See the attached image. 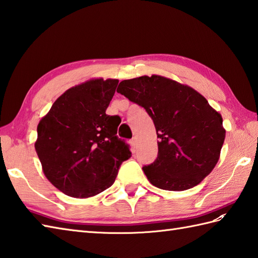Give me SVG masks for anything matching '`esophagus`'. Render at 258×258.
Listing matches in <instances>:
<instances>
[{
  "label": "esophagus",
  "mask_w": 258,
  "mask_h": 258,
  "mask_svg": "<svg viewBox=\"0 0 258 258\" xmlns=\"http://www.w3.org/2000/svg\"><path fill=\"white\" fill-rule=\"evenodd\" d=\"M131 145H132V147H133V149L135 150V147L138 146V139H136V138H133L132 140H131Z\"/></svg>",
  "instance_id": "obj_1"
}]
</instances>
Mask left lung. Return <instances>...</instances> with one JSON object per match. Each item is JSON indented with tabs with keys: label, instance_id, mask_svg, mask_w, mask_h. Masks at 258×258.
<instances>
[{
	"label": "left lung",
	"instance_id": "obj_1",
	"mask_svg": "<svg viewBox=\"0 0 258 258\" xmlns=\"http://www.w3.org/2000/svg\"><path fill=\"white\" fill-rule=\"evenodd\" d=\"M117 92L144 107L154 122L158 154L143 171L166 190L199 185L220 160L225 140L222 115L190 86L161 75L124 80Z\"/></svg>",
	"mask_w": 258,
	"mask_h": 258
}]
</instances>
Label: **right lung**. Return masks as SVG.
Segmentation results:
<instances>
[{
	"label": "right lung",
	"mask_w": 258,
	"mask_h": 258,
	"mask_svg": "<svg viewBox=\"0 0 258 258\" xmlns=\"http://www.w3.org/2000/svg\"><path fill=\"white\" fill-rule=\"evenodd\" d=\"M117 84L101 78L71 87L37 125L35 151L43 173L65 195L87 199L102 193L132 155L116 136L119 117L105 113Z\"/></svg>",
	"instance_id": "add662e5"
}]
</instances>
